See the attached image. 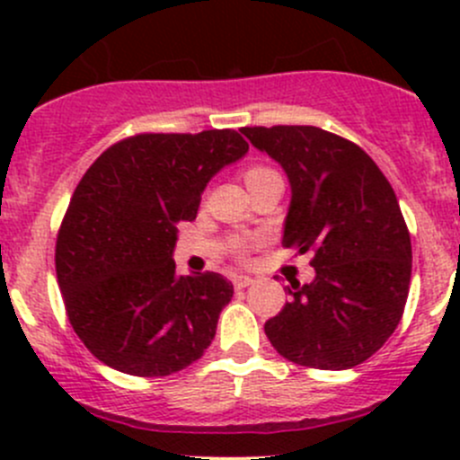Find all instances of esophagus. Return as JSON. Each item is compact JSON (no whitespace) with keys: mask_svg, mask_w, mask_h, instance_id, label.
I'll return each instance as SVG.
<instances>
[{"mask_svg":"<svg viewBox=\"0 0 460 460\" xmlns=\"http://www.w3.org/2000/svg\"><path fill=\"white\" fill-rule=\"evenodd\" d=\"M249 285H253V278H249V276H235L234 278L235 289H244V287H249Z\"/></svg>","mask_w":460,"mask_h":460,"instance_id":"obj_1","label":"esophagus"}]
</instances>
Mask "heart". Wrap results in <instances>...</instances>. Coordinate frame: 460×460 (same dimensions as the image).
Wrapping results in <instances>:
<instances>
[{
    "instance_id": "obj_1",
    "label": "heart",
    "mask_w": 460,
    "mask_h": 460,
    "mask_svg": "<svg viewBox=\"0 0 460 460\" xmlns=\"http://www.w3.org/2000/svg\"><path fill=\"white\" fill-rule=\"evenodd\" d=\"M269 173H276V171L269 169V166H262V164H252L243 171V178H244V182L252 184ZM226 247H229V252L234 253L238 260H247L249 253H252V249L256 247V240L247 238V235H235V238L229 240V244H226Z\"/></svg>"
}]
</instances>
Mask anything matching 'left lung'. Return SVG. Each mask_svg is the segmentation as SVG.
I'll list each match as a JSON object with an SVG mask.
<instances>
[{
	"instance_id": "left-lung-1",
	"label": "left lung",
	"mask_w": 460,
	"mask_h": 460,
	"mask_svg": "<svg viewBox=\"0 0 460 460\" xmlns=\"http://www.w3.org/2000/svg\"><path fill=\"white\" fill-rule=\"evenodd\" d=\"M285 169L291 207L282 247L312 253L316 278L287 287L264 323L280 356L303 367L349 369L387 342L405 312L411 240L396 193L358 144L318 127H244Z\"/></svg>"
}]
</instances>
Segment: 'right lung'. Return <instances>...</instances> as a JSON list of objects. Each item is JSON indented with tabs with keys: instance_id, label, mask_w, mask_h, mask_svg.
Returning <instances> with one entry per match:
<instances>
[{
	"instance_id": "right-lung-1",
	"label": "right lung",
	"mask_w": 460,
	"mask_h": 460,
	"mask_svg": "<svg viewBox=\"0 0 460 460\" xmlns=\"http://www.w3.org/2000/svg\"><path fill=\"white\" fill-rule=\"evenodd\" d=\"M247 151L231 128L137 133L88 166L59 225L55 271L68 323L97 360L153 378L211 345L234 285L213 271L178 276L171 256L208 180Z\"/></svg>"
}]
</instances>
